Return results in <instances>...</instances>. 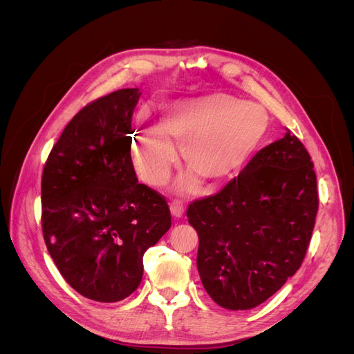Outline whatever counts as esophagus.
Segmentation results:
<instances>
[{
	"label": "esophagus",
	"instance_id": "34e87169",
	"mask_svg": "<svg viewBox=\"0 0 354 354\" xmlns=\"http://www.w3.org/2000/svg\"><path fill=\"white\" fill-rule=\"evenodd\" d=\"M169 209H171V214H173L174 218H181V217L185 216V207L181 205V203L177 202V201L171 203Z\"/></svg>",
	"mask_w": 354,
	"mask_h": 354
}]
</instances>
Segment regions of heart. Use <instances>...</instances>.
<instances>
[{
	"mask_svg": "<svg viewBox=\"0 0 354 354\" xmlns=\"http://www.w3.org/2000/svg\"><path fill=\"white\" fill-rule=\"evenodd\" d=\"M270 133V118L260 104L212 93L159 106L158 124L140 113L133 136V162L145 181L164 185L181 146L185 164L212 183L241 174L260 153ZM189 174L181 187L195 190Z\"/></svg>",
	"mask_w": 354,
	"mask_h": 354,
	"instance_id": "obj_1",
	"label": "heart"
}]
</instances>
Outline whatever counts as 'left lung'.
I'll return each mask as SVG.
<instances>
[{
	"mask_svg": "<svg viewBox=\"0 0 354 354\" xmlns=\"http://www.w3.org/2000/svg\"><path fill=\"white\" fill-rule=\"evenodd\" d=\"M317 207L313 162L289 130L218 194L192 202L208 295L224 308L250 310L279 291L304 260Z\"/></svg>",
	"mask_w": 354,
	"mask_h": 354,
	"instance_id": "8db88e82",
	"label": "left lung"
}]
</instances>
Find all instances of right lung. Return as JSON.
I'll return each instance as SVG.
<instances>
[{
	"instance_id": "right-lung-1",
	"label": "right lung",
	"mask_w": 354,
	"mask_h": 354,
	"mask_svg": "<svg viewBox=\"0 0 354 354\" xmlns=\"http://www.w3.org/2000/svg\"><path fill=\"white\" fill-rule=\"evenodd\" d=\"M138 88H122L75 115L41 180L42 234L65 281L85 298L116 303L143 277V255L171 227L168 203L138 183L131 118Z\"/></svg>"
}]
</instances>
